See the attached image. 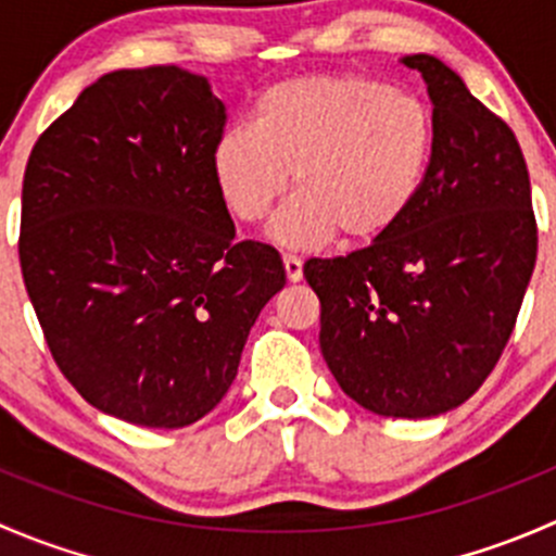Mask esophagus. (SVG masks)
Returning a JSON list of instances; mask_svg holds the SVG:
<instances>
[{
	"label": "esophagus",
	"mask_w": 556,
	"mask_h": 556,
	"mask_svg": "<svg viewBox=\"0 0 556 556\" xmlns=\"http://www.w3.org/2000/svg\"><path fill=\"white\" fill-rule=\"evenodd\" d=\"M282 263H285V274H288L290 282H301V279H304V266H301V257L282 255Z\"/></svg>",
	"instance_id": "1"
}]
</instances>
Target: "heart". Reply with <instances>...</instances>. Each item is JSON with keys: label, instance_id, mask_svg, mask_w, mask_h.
Listing matches in <instances>:
<instances>
[{"label": "heart", "instance_id": "heart-1", "mask_svg": "<svg viewBox=\"0 0 556 556\" xmlns=\"http://www.w3.org/2000/svg\"><path fill=\"white\" fill-rule=\"evenodd\" d=\"M433 150L419 99L352 75L293 77L261 93L250 126L212 148V179L237 220L257 223L293 182L268 239L309 252L339 231L374 239L412 206Z\"/></svg>", "mask_w": 556, "mask_h": 556}]
</instances>
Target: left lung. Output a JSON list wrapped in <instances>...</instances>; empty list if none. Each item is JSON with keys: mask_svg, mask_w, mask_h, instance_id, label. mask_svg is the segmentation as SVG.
Listing matches in <instances>:
<instances>
[{"mask_svg": "<svg viewBox=\"0 0 556 556\" xmlns=\"http://www.w3.org/2000/svg\"><path fill=\"white\" fill-rule=\"evenodd\" d=\"M433 104V150L406 215L346 257L304 266L319 350L344 395L428 419L468 401L501 361L535 268L530 177L511 128L428 53L403 55Z\"/></svg>", "mask_w": 556, "mask_h": 556, "instance_id": "obj_1", "label": "left lung"}]
</instances>
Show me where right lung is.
Segmentation results:
<instances>
[{
    "label": "right lung",
    "instance_id": "right-lung-1",
    "mask_svg": "<svg viewBox=\"0 0 556 556\" xmlns=\"http://www.w3.org/2000/svg\"><path fill=\"white\" fill-rule=\"evenodd\" d=\"M226 106L179 66L99 77L37 139L21 271L53 361L91 406L185 428L226 397L282 257L233 242L212 179Z\"/></svg>",
    "mask_w": 556,
    "mask_h": 556
}]
</instances>
